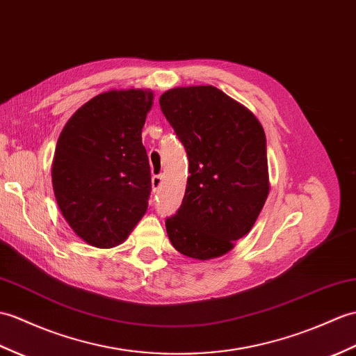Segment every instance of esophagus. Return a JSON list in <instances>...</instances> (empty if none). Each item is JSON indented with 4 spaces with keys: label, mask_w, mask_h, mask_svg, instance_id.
<instances>
[{
    "label": "esophagus",
    "mask_w": 356,
    "mask_h": 356,
    "mask_svg": "<svg viewBox=\"0 0 356 356\" xmlns=\"http://www.w3.org/2000/svg\"><path fill=\"white\" fill-rule=\"evenodd\" d=\"M162 180H163V179H162L161 175L152 177V186H153V191H154V193L159 191V188L162 186Z\"/></svg>",
    "instance_id": "esophagus-1"
}]
</instances>
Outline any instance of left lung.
<instances>
[{
	"mask_svg": "<svg viewBox=\"0 0 356 356\" xmlns=\"http://www.w3.org/2000/svg\"><path fill=\"white\" fill-rule=\"evenodd\" d=\"M159 104L191 172L179 211L165 221L168 238L189 258H218L250 232L268 197L266 134L247 107L213 86L170 89Z\"/></svg>",
	"mask_w": 356,
	"mask_h": 356,
	"instance_id": "left-lung-1",
	"label": "left lung"
}]
</instances>
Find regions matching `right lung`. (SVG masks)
I'll use <instances>...</instances> for the list:
<instances>
[{"label": "right lung", "instance_id": "1", "mask_svg": "<svg viewBox=\"0 0 356 356\" xmlns=\"http://www.w3.org/2000/svg\"><path fill=\"white\" fill-rule=\"evenodd\" d=\"M152 104V90H109L81 106L57 139L56 200L90 245L126 241L147 211L152 172L140 135Z\"/></svg>", "mask_w": 356, "mask_h": 356}]
</instances>
